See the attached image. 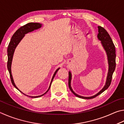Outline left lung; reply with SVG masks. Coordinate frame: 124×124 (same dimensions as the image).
I'll return each mask as SVG.
<instances>
[{
    "instance_id": "8db88e82",
    "label": "left lung",
    "mask_w": 124,
    "mask_h": 124,
    "mask_svg": "<svg viewBox=\"0 0 124 124\" xmlns=\"http://www.w3.org/2000/svg\"><path fill=\"white\" fill-rule=\"evenodd\" d=\"M98 31L99 34H97V38H98L100 41H101V45L103 47L104 49L106 52V54L107 56L108 59V71L107 73V78H106V81L105 86L100 91V92L97 93L95 95H93L92 96L90 97H84L77 94L76 93H75L74 91L72 90V87L71 85V78H72V74L70 71L69 72V87L70 88V90L71 91L73 94L75 96L84 99H92L94 98V97L98 96L101 93H102L104 91L107 89L109 87L110 83L112 81V76L114 71L116 69V48H115V46L111 38H110L109 35L108 34L107 31L104 29L103 28L98 26Z\"/></svg>"
}]
</instances>
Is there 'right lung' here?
<instances>
[{"label":"right lung","mask_w":124,"mask_h":124,"mask_svg":"<svg viewBox=\"0 0 124 124\" xmlns=\"http://www.w3.org/2000/svg\"><path fill=\"white\" fill-rule=\"evenodd\" d=\"M42 27V24H40L39 23H29L27 24L24 25V26H22L21 28H19V29L17 30V31L15 32L14 34L13 35V36H12L10 42L8 44V64H7V66H8V72H9L10 73V78H11V81L12 84H13L15 88H16L17 90H18L19 92H21L22 93H23L21 92L20 90H19V89L17 87L16 84H15L14 79H13V77L12 75V73H11V64H12V59H13V56H14V54L15 51V49L17 47V46L19 44V43L21 42V41L22 40V39L24 38V36H25V34L28 33V32H31L32 31H34L35 30H37L39 29V28H41ZM60 68H58L57 70H56L55 72H54V75L52 77V78L51 80V83H50V85L48 90L46 91V92H45L44 94H43L42 95H39V96H28V95H27L23 93V94H24L27 96L32 97V98H36V97H39L41 96H42L43 95H44L45 94H46V93L48 92V90H49L50 87H51L52 82L53 81V79H54V77L56 75V72H58V71L59 70Z\"/></svg>","instance_id":"add662e5"}]
</instances>
